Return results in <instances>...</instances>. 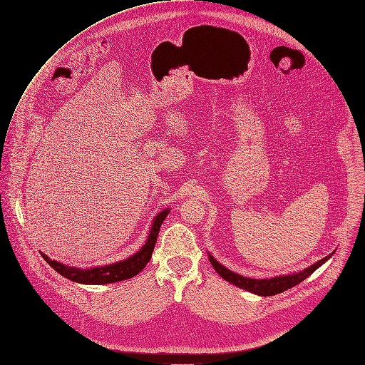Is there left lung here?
Returning a JSON list of instances; mask_svg holds the SVG:
<instances>
[{"label":"left lung","mask_w":365,"mask_h":365,"mask_svg":"<svg viewBox=\"0 0 365 365\" xmlns=\"http://www.w3.org/2000/svg\"><path fill=\"white\" fill-rule=\"evenodd\" d=\"M332 255V254H331ZM331 255L319 259L317 264L308 267L307 269H304L302 272L294 274V275H284V277H275L271 279H254V278H245L242 275H237L229 269H226L223 265H220L212 255H209V261L213 267V269L227 282L242 288L247 289L252 294L261 295V297H272L277 294H281L295 285H298L299 282H302L305 278H308L315 269H318L327 259L331 258Z\"/></svg>","instance_id":"1"}]
</instances>
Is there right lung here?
<instances>
[{
  "instance_id": "add662e5",
  "label": "right lung",
  "mask_w": 365,
  "mask_h": 365,
  "mask_svg": "<svg viewBox=\"0 0 365 365\" xmlns=\"http://www.w3.org/2000/svg\"><path fill=\"white\" fill-rule=\"evenodd\" d=\"M169 209L162 210L153 220L152 229L149 232V237L146 240V244L142 247L139 252L128 258L126 261L115 262L111 265L106 267H98V268H91V269H78L73 267H67L64 264H60L57 261H51L46 254L41 252V257L46 259V262L56 269L60 275L64 278L78 282V284H87V285H101V284H113L118 281H125L136 277L150 261L152 252L155 250L158 235L160 230V226L166 216L169 215Z\"/></svg>"
}]
</instances>
